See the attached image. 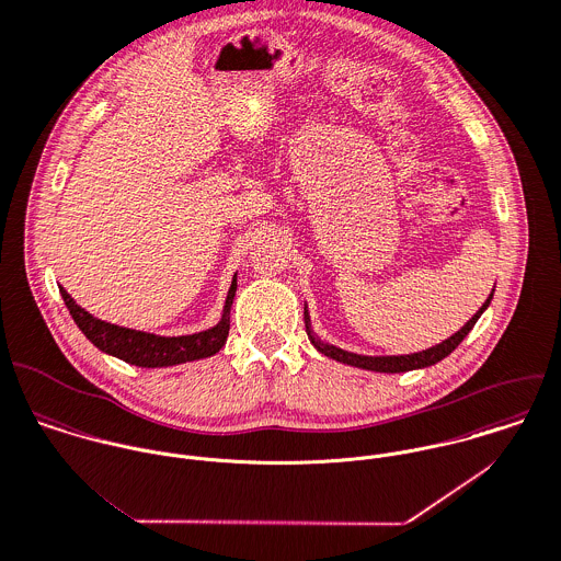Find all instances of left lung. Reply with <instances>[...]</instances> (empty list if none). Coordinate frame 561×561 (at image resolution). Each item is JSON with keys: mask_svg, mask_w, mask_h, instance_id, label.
<instances>
[{"mask_svg": "<svg viewBox=\"0 0 561 561\" xmlns=\"http://www.w3.org/2000/svg\"><path fill=\"white\" fill-rule=\"evenodd\" d=\"M492 296H494V289H492V294L488 296V300L483 302V307L455 333V335H450L448 340H444L442 344H437V346H433V348H426V351H422V353H413V355H393V357H368V355H357V353H348V351H342V348H337V346H333V344H327V342H322L316 333H313V329H311V320H309V313H307V309H305V324H307V335H309V340H311V344L322 353V355H327V357H331V359H335V362H340V364H346V366H355V368H364V370H373V373H387V374H396V373H409V370H420V368H428V366H433V364H437V362H442L444 357H448L461 342H463V337L472 331V327L477 324V320L481 318V313L490 307V302H492Z\"/></svg>", "mask_w": 561, "mask_h": 561, "instance_id": "left-lung-1", "label": "left lung"}]
</instances>
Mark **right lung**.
Masks as SVG:
<instances>
[{
    "label": "right lung",
    "mask_w": 561,
    "mask_h": 561,
    "mask_svg": "<svg viewBox=\"0 0 561 561\" xmlns=\"http://www.w3.org/2000/svg\"><path fill=\"white\" fill-rule=\"evenodd\" d=\"M60 296L78 324V329L84 333V337L100 348L102 353L117 357L130 366L139 368H168V366H179L187 364L195 359H206L219 353L226 344L228 331H230V307L234 300L237 291V274L232 276L226 305L221 311V320L199 333L193 335H181V337H163L154 333H144L126 327H117L104 320L93 318L89 311H84L62 287Z\"/></svg>",
    "instance_id": "right-lung-1"
}]
</instances>
